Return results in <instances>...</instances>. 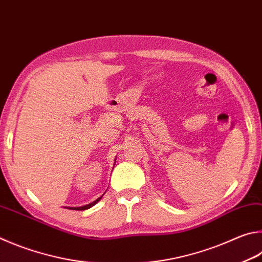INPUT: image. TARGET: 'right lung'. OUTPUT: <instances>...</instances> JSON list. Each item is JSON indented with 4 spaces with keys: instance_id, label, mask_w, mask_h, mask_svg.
I'll use <instances>...</instances> for the list:
<instances>
[{
    "instance_id": "obj_1",
    "label": "right lung",
    "mask_w": 262,
    "mask_h": 262,
    "mask_svg": "<svg viewBox=\"0 0 262 262\" xmlns=\"http://www.w3.org/2000/svg\"><path fill=\"white\" fill-rule=\"evenodd\" d=\"M103 196V194H102ZM102 196H99V197H97L96 199H95V201H92V202H89V203H85V204H82V205H78V206H68V208H70V210H77V211H83V210H87V208H90L92 206H94L95 204H96L99 199L102 198Z\"/></svg>"
}]
</instances>
